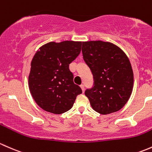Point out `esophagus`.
Returning <instances> with one entry per match:
<instances>
[{"instance_id": "esophagus-1", "label": "esophagus", "mask_w": 152, "mask_h": 152, "mask_svg": "<svg viewBox=\"0 0 152 152\" xmlns=\"http://www.w3.org/2000/svg\"><path fill=\"white\" fill-rule=\"evenodd\" d=\"M80 88H81V89H82L83 92V93H84V91H85V86H84L83 84H82V85H80Z\"/></svg>"}]
</instances>
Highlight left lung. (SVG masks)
Wrapping results in <instances>:
<instances>
[{
	"mask_svg": "<svg viewBox=\"0 0 152 152\" xmlns=\"http://www.w3.org/2000/svg\"><path fill=\"white\" fill-rule=\"evenodd\" d=\"M82 53L94 81L85 92L92 108L102 115L119 110L133 88V71L126 55L114 44L102 41L83 42Z\"/></svg>",
	"mask_w": 152,
	"mask_h": 152,
	"instance_id": "obj_1",
	"label": "left lung"
}]
</instances>
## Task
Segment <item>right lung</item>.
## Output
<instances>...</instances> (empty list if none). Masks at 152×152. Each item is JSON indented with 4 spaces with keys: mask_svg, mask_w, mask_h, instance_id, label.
I'll return each mask as SVG.
<instances>
[{
    "mask_svg": "<svg viewBox=\"0 0 152 152\" xmlns=\"http://www.w3.org/2000/svg\"><path fill=\"white\" fill-rule=\"evenodd\" d=\"M81 42H51L42 45L31 61L28 77L30 92L41 108L61 114L72 108L82 94L73 82L69 66L81 51Z\"/></svg>",
    "mask_w": 152,
    "mask_h": 152,
    "instance_id": "obj_1",
    "label": "right lung"
}]
</instances>
